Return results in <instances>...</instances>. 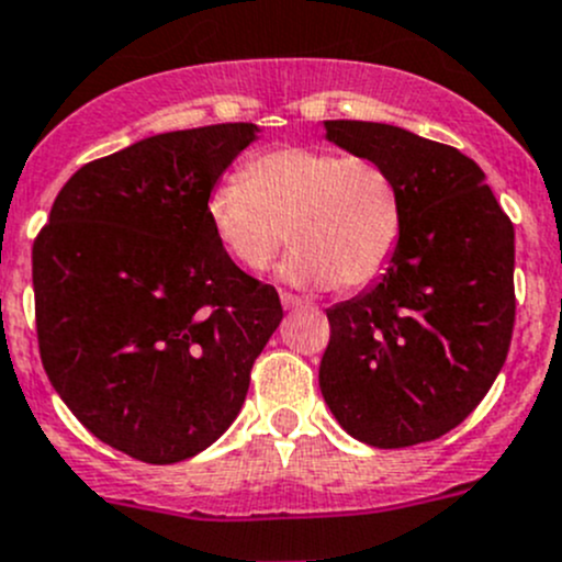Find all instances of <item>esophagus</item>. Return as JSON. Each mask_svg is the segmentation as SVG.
<instances>
[{"label": "esophagus", "mask_w": 562, "mask_h": 562, "mask_svg": "<svg viewBox=\"0 0 562 562\" xmlns=\"http://www.w3.org/2000/svg\"><path fill=\"white\" fill-rule=\"evenodd\" d=\"M280 302H282V307H285V310H296V307H302L304 299H299V296H293V293L282 291L280 293Z\"/></svg>", "instance_id": "obj_1"}]
</instances>
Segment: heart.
<instances>
[{"instance_id":"heart-1","label":"heart","mask_w":562,"mask_h":562,"mask_svg":"<svg viewBox=\"0 0 562 562\" xmlns=\"http://www.w3.org/2000/svg\"><path fill=\"white\" fill-rule=\"evenodd\" d=\"M209 222L222 249L247 271H263L288 241L282 280L302 288H364L384 274L403 231V194L368 156L329 148H277L209 194Z\"/></svg>"}]
</instances>
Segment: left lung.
<instances>
[{
  "mask_svg": "<svg viewBox=\"0 0 562 562\" xmlns=\"http://www.w3.org/2000/svg\"><path fill=\"white\" fill-rule=\"evenodd\" d=\"M324 131L392 172L403 231L384 274L326 310L321 395L370 448L431 442L470 417L508 357L514 225L481 167L450 145L364 120H324Z\"/></svg>",
  "mask_w": 562,
  "mask_h": 562,
  "instance_id": "obj_1",
  "label": "left lung"
}]
</instances>
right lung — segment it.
<instances>
[{"mask_svg": "<svg viewBox=\"0 0 562 562\" xmlns=\"http://www.w3.org/2000/svg\"><path fill=\"white\" fill-rule=\"evenodd\" d=\"M255 123L167 131L90 161L32 247L41 359L81 426L145 464H176L231 428L282 321L209 222Z\"/></svg>", "mask_w": 562, "mask_h": 562, "instance_id": "obj_1", "label": "right lung"}]
</instances>
